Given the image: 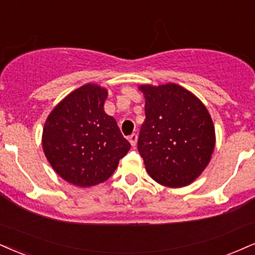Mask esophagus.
I'll use <instances>...</instances> for the list:
<instances>
[{"label": "esophagus", "instance_id": "34e87169", "mask_svg": "<svg viewBox=\"0 0 255 255\" xmlns=\"http://www.w3.org/2000/svg\"><path fill=\"white\" fill-rule=\"evenodd\" d=\"M129 142L133 147L136 146V142H137V135H136V134H131V135L129 136Z\"/></svg>", "mask_w": 255, "mask_h": 255}]
</instances>
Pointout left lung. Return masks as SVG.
Masks as SVG:
<instances>
[{"mask_svg": "<svg viewBox=\"0 0 255 255\" xmlns=\"http://www.w3.org/2000/svg\"><path fill=\"white\" fill-rule=\"evenodd\" d=\"M146 120L137 149L155 182L168 188L194 183L209 164L216 135L207 107L176 83L141 84Z\"/></svg>", "mask_w": 255, "mask_h": 255, "instance_id": "1", "label": "left lung"}]
</instances>
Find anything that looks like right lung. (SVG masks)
Wrapping results in <instances>:
<instances>
[{"label": "right lung", "mask_w": 255, "mask_h": 255, "mask_svg": "<svg viewBox=\"0 0 255 255\" xmlns=\"http://www.w3.org/2000/svg\"><path fill=\"white\" fill-rule=\"evenodd\" d=\"M108 90L88 83L52 109L42 129L45 157L67 183L89 188L106 182L130 149L115 119L104 112Z\"/></svg>", "instance_id": "right-lung-1"}]
</instances>
